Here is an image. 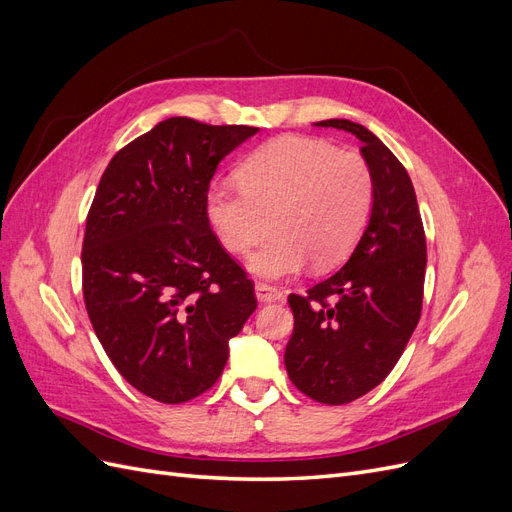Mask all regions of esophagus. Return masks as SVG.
<instances>
[{
  "label": "esophagus",
  "instance_id": "34e87169",
  "mask_svg": "<svg viewBox=\"0 0 512 512\" xmlns=\"http://www.w3.org/2000/svg\"><path fill=\"white\" fill-rule=\"evenodd\" d=\"M256 299L260 303H271V301H282L284 299V292L280 288H275L271 284L265 282H258L256 284Z\"/></svg>",
  "mask_w": 512,
  "mask_h": 512
}]
</instances>
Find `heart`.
Here are the masks:
<instances>
[{
  "label": "heart",
  "mask_w": 512,
  "mask_h": 512,
  "mask_svg": "<svg viewBox=\"0 0 512 512\" xmlns=\"http://www.w3.org/2000/svg\"><path fill=\"white\" fill-rule=\"evenodd\" d=\"M239 185L215 183L207 218L230 254H247L265 280L299 273L312 260L327 269L361 239L376 198L374 173L361 153L314 136L286 134L254 149L239 164Z\"/></svg>",
  "instance_id": "heart-1"
}]
</instances>
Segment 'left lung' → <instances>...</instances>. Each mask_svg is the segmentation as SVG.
I'll return each instance as SVG.
<instances>
[{
	"mask_svg": "<svg viewBox=\"0 0 512 512\" xmlns=\"http://www.w3.org/2000/svg\"><path fill=\"white\" fill-rule=\"evenodd\" d=\"M316 126L359 138L376 183L369 224L346 265L288 297V378L320 404L342 406L378 386L406 350L421 318L427 243L414 185L393 151L361 123L327 119Z\"/></svg>",
	"mask_w": 512,
	"mask_h": 512,
	"instance_id": "8db88e82",
	"label": "left lung"
}]
</instances>
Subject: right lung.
Here are the masks:
<instances>
[{
  "mask_svg": "<svg viewBox=\"0 0 512 512\" xmlns=\"http://www.w3.org/2000/svg\"><path fill=\"white\" fill-rule=\"evenodd\" d=\"M256 132L164 119L115 153L89 207L81 252L89 320L119 374L162 404L218 382L228 339L258 305L205 205L215 168Z\"/></svg>",
  "mask_w": 512,
  "mask_h": 512,
  "instance_id": "add662e5",
  "label": "right lung"
}]
</instances>
